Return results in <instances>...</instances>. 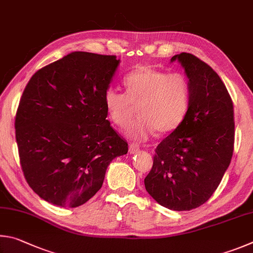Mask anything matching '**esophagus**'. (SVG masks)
Segmentation results:
<instances>
[{
  "label": "esophagus",
  "instance_id": "1",
  "mask_svg": "<svg viewBox=\"0 0 253 253\" xmlns=\"http://www.w3.org/2000/svg\"><path fill=\"white\" fill-rule=\"evenodd\" d=\"M140 151V148L138 144H134V143H131L129 145V152L131 154H134V153H138Z\"/></svg>",
  "mask_w": 253,
  "mask_h": 253
}]
</instances>
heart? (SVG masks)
<instances>
[{"instance_id":"1","label":"heart","mask_w":253,"mask_h":253,"mask_svg":"<svg viewBox=\"0 0 253 253\" xmlns=\"http://www.w3.org/2000/svg\"><path fill=\"white\" fill-rule=\"evenodd\" d=\"M126 93L109 88L104 95L109 119L119 127L130 124L126 135L136 141L149 139L158 130L169 133L182 123L190 104L191 88L181 72L168 73L150 65H141L124 78Z\"/></svg>"}]
</instances>
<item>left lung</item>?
Here are the masks:
<instances>
[{
    "label": "left lung",
    "instance_id": "1",
    "mask_svg": "<svg viewBox=\"0 0 253 253\" xmlns=\"http://www.w3.org/2000/svg\"><path fill=\"white\" fill-rule=\"evenodd\" d=\"M175 60L190 82L189 109L157 147L144 185L159 205L188 211L209 200L231 162L234 112L227 87L210 65L184 52L171 62Z\"/></svg>",
    "mask_w": 253,
    "mask_h": 253
}]
</instances>
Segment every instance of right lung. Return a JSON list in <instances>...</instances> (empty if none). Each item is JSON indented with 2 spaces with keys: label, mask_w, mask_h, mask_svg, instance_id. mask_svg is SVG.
Listing matches in <instances>:
<instances>
[{
  "label": "right lung",
  "mask_w": 253,
  "mask_h": 253,
  "mask_svg": "<svg viewBox=\"0 0 253 253\" xmlns=\"http://www.w3.org/2000/svg\"><path fill=\"white\" fill-rule=\"evenodd\" d=\"M120 60L72 52L35 72L15 115L22 171L43 200L77 208L103 184L106 168L127 153L105 110L104 95Z\"/></svg>",
  "instance_id": "right-lung-1"
}]
</instances>
